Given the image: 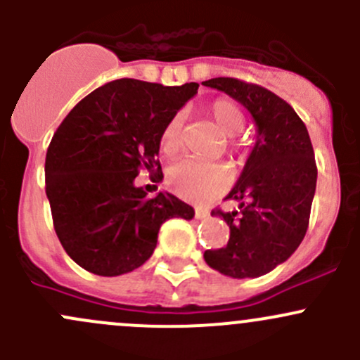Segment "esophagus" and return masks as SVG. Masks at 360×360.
Listing matches in <instances>:
<instances>
[{
  "label": "esophagus",
  "instance_id": "obj_1",
  "mask_svg": "<svg viewBox=\"0 0 360 360\" xmlns=\"http://www.w3.org/2000/svg\"><path fill=\"white\" fill-rule=\"evenodd\" d=\"M209 216H210V212L207 209H200V207H198V209H195V217H197V219H207Z\"/></svg>",
  "mask_w": 360,
  "mask_h": 360
}]
</instances>
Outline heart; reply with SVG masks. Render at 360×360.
I'll list each match as a JSON object with an SVG mask.
<instances>
[{"label":"heart","instance_id":"obj_1","mask_svg":"<svg viewBox=\"0 0 360 360\" xmlns=\"http://www.w3.org/2000/svg\"><path fill=\"white\" fill-rule=\"evenodd\" d=\"M209 115L226 137L237 136L244 127L240 108L228 99H217L209 106ZM181 146V118L169 120L160 136V148L165 155H174ZM167 181L170 188L188 200H209L228 186V172L223 165L197 158H181L169 167Z\"/></svg>","mask_w":360,"mask_h":360}]
</instances>
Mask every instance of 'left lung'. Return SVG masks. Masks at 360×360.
I'll return each mask as SVG.
<instances>
[{"label":"left lung","mask_w":360,"mask_h":360,"mask_svg":"<svg viewBox=\"0 0 360 360\" xmlns=\"http://www.w3.org/2000/svg\"><path fill=\"white\" fill-rule=\"evenodd\" d=\"M203 85L240 103L256 125V143L226 197L238 209L212 210L230 226V240L203 259L226 277H261L288 261L307 233L317 186L310 136L296 111L263 86L235 78Z\"/></svg>","instance_id":"obj_1"}]
</instances>
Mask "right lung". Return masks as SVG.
<instances>
[{
	"instance_id": "add662e5",
	"label": "right lung",
	"mask_w": 360,
	"mask_h": 360,
	"mask_svg": "<svg viewBox=\"0 0 360 360\" xmlns=\"http://www.w3.org/2000/svg\"><path fill=\"white\" fill-rule=\"evenodd\" d=\"M197 90L198 83L115 79L79 101L53 134L45 160L53 228L90 274L136 270L151 257L167 219H193V207L167 191L148 198L136 177L143 169L160 176L163 127Z\"/></svg>"
}]
</instances>
